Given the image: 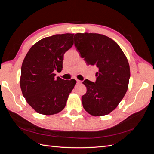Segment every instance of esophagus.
<instances>
[{
  "label": "esophagus",
  "mask_w": 154,
  "mask_h": 154,
  "mask_svg": "<svg viewBox=\"0 0 154 154\" xmlns=\"http://www.w3.org/2000/svg\"><path fill=\"white\" fill-rule=\"evenodd\" d=\"M76 82H77V83L78 84H81L82 83V81H80V80H76Z\"/></svg>",
  "instance_id": "1"
}]
</instances>
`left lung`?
I'll use <instances>...</instances> for the list:
<instances>
[{
	"label": "left lung",
	"instance_id": "1",
	"mask_svg": "<svg viewBox=\"0 0 154 154\" xmlns=\"http://www.w3.org/2000/svg\"><path fill=\"white\" fill-rule=\"evenodd\" d=\"M74 45L88 65L99 69L95 83L83 82L87 87L82 97L83 106L93 116L110 114L127 92L130 76L127 57L114 40L97 33H76Z\"/></svg>",
	"mask_w": 154,
	"mask_h": 154
}]
</instances>
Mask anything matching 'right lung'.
I'll return each mask as SVG.
<instances>
[{
  "mask_svg": "<svg viewBox=\"0 0 154 154\" xmlns=\"http://www.w3.org/2000/svg\"><path fill=\"white\" fill-rule=\"evenodd\" d=\"M74 34L55 35L37 42L22 64L20 86L26 101L37 113L53 115L66 105L76 81L54 78L61 71L63 54L74 44Z\"/></svg>",
  "mask_w": 154,
  "mask_h": 154,
  "instance_id": "obj_1",
  "label": "right lung"
}]
</instances>
